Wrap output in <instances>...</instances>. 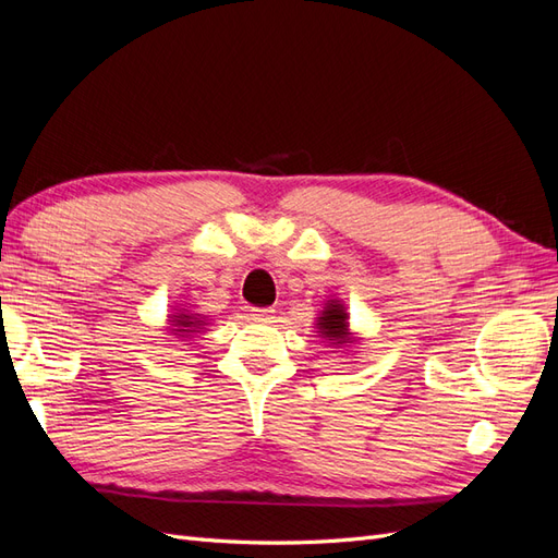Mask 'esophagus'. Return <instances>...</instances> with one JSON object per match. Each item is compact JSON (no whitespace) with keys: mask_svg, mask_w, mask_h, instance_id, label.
Listing matches in <instances>:
<instances>
[{"mask_svg":"<svg viewBox=\"0 0 558 558\" xmlns=\"http://www.w3.org/2000/svg\"><path fill=\"white\" fill-rule=\"evenodd\" d=\"M251 318L253 320H272L275 318V310L272 307H251Z\"/></svg>","mask_w":558,"mask_h":558,"instance_id":"obj_1","label":"esophagus"}]
</instances>
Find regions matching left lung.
<instances>
[{"label":"left lung","instance_id":"1","mask_svg":"<svg viewBox=\"0 0 558 558\" xmlns=\"http://www.w3.org/2000/svg\"><path fill=\"white\" fill-rule=\"evenodd\" d=\"M318 332L328 337L332 344H344L349 342V324H347V312L340 302H328L324 310V316H318Z\"/></svg>","mask_w":558,"mask_h":558}]
</instances>
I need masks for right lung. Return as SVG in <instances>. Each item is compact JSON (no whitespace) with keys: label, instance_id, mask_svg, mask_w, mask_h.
<instances>
[{"label":"right lung","instance_id":"obj_1","mask_svg":"<svg viewBox=\"0 0 558 558\" xmlns=\"http://www.w3.org/2000/svg\"><path fill=\"white\" fill-rule=\"evenodd\" d=\"M174 328V335H191V332H199L197 328L202 326V320H195L193 316H185V314H179L174 320H172Z\"/></svg>","mask_w":558,"mask_h":558}]
</instances>
